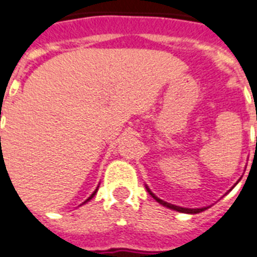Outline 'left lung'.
I'll use <instances>...</instances> for the list:
<instances>
[{
    "mask_svg": "<svg viewBox=\"0 0 257 257\" xmlns=\"http://www.w3.org/2000/svg\"><path fill=\"white\" fill-rule=\"evenodd\" d=\"M146 189H147V192L150 193V194H151L152 197H154L155 200L158 201L159 203H162L163 206H165V207H169V209H172V210H176V211H180V213H186V214H198V213H201V211H203V210H206V209H207V207H201V209H186V207H180V206H176V205H172V203L165 202V201H163V200H160V198H158V197L155 196L154 193H152L151 190H150V188H148V186H146Z\"/></svg>",
    "mask_w": 257,
    "mask_h": 257,
    "instance_id": "left-lung-1",
    "label": "left lung"
}]
</instances>
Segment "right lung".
<instances>
[{
    "mask_svg": "<svg viewBox=\"0 0 257 257\" xmlns=\"http://www.w3.org/2000/svg\"><path fill=\"white\" fill-rule=\"evenodd\" d=\"M97 190H98V188H97V189H95V190H94V192H93V193H92V196L89 197L88 200H86V201H85V202H84V203H86V202H88V201H90V200H92L93 197H94V194H95V193H97Z\"/></svg>",
    "mask_w": 257,
    "mask_h": 257,
    "instance_id": "obj_1",
    "label": "right lung"
}]
</instances>
